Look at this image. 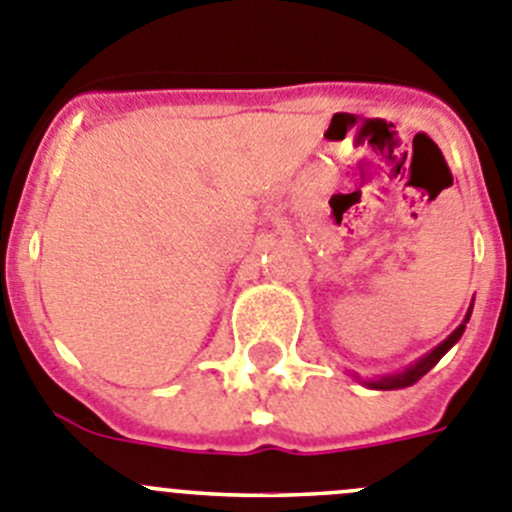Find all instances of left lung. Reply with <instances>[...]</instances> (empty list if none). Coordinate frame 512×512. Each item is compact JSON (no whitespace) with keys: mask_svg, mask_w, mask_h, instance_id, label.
<instances>
[{"mask_svg":"<svg viewBox=\"0 0 512 512\" xmlns=\"http://www.w3.org/2000/svg\"><path fill=\"white\" fill-rule=\"evenodd\" d=\"M472 306H474V298H472ZM472 306H469V311H467V316H464L462 324H459L457 329L451 331V334L446 336L444 342L436 344V347L431 349V352L423 354L421 359H416V362H413V365L405 367V370L388 372V375H377V377H370V380H362V377H359L357 372H352V377H354V380L362 382L365 388H372V390H400V388H411L413 382L421 380V377L426 375V372L431 370V367H434L436 362H439V359L444 357V354L449 352V349L459 342V339H462L464 329H467V324H469V316H472Z\"/></svg>","mask_w":512,"mask_h":512,"instance_id":"left-lung-1","label":"left lung"}]
</instances>
